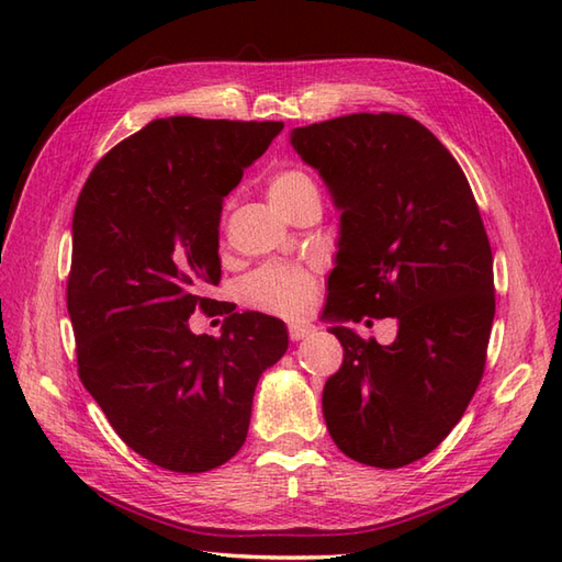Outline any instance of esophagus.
I'll return each mask as SVG.
<instances>
[{"label":"esophagus","mask_w":562,"mask_h":562,"mask_svg":"<svg viewBox=\"0 0 562 562\" xmlns=\"http://www.w3.org/2000/svg\"><path fill=\"white\" fill-rule=\"evenodd\" d=\"M312 330H314V328L308 326V324H292V326H290V340H294V342H296V340H304Z\"/></svg>","instance_id":"obj_1"}]
</instances>
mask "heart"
I'll list each match as a JSON object with an SVG mask.
<instances>
[{
    "instance_id": "1",
    "label": "heart",
    "mask_w": 562,
    "mask_h": 562,
    "mask_svg": "<svg viewBox=\"0 0 562 562\" xmlns=\"http://www.w3.org/2000/svg\"><path fill=\"white\" fill-rule=\"evenodd\" d=\"M268 195L278 210H290L306 198H318L316 178L304 169H280L270 176ZM248 306L282 318H300L314 304L316 272L308 266L272 260L248 274L241 284Z\"/></svg>"
}]
</instances>
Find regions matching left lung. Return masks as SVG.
Wrapping results in <instances>:
<instances>
[{
    "label": "left lung",
    "mask_w": 562,
    "mask_h": 562,
    "mask_svg": "<svg viewBox=\"0 0 562 562\" xmlns=\"http://www.w3.org/2000/svg\"><path fill=\"white\" fill-rule=\"evenodd\" d=\"M340 214L326 314L396 318L391 345L330 328L342 364L324 386L338 449L401 469L441 445L479 389L495 318L493 250L449 149L401 113H352L292 130Z\"/></svg>",
    "instance_id": "8db88e82"
}]
</instances>
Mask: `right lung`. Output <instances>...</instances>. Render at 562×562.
I'll use <instances>...</instances> for the list:
<instances>
[{
    "label": "right lung",
    "mask_w": 562,
    "mask_h": 562,
    "mask_svg": "<svg viewBox=\"0 0 562 562\" xmlns=\"http://www.w3.org/2000/svg\"><path fill=\"white\" fill-rule=\"evenodd\" d=\"M274 121H151L93 166L71 220L67 312L83 389L125 445L176 473H205L244 447L260 374L288 328L202 296L220 284L222 200ZM226 313L220 339L187 318Z\"/></svg>",
    "instance_id": "add662e5"
}]
</instances>
